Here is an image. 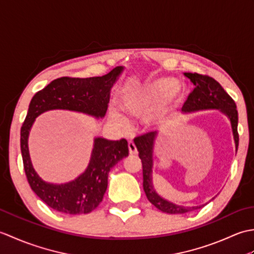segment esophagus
<instances>
[{
	"instance_id": "34e87169",
	"label": "esophagus",
	"mask_w": 254,
	"mask_h": 254,
	"mask_svg": "<svg viewBox=\"0 0 254 254\" xmlns=\"http://www.w3.org/2000/svg\"><path fill=\"white\" fill-rule=\"evenodd\" d=\"M127 146H128V153H130V155H136V154H137L136 145H135V143H134L133 141L128 142Z\"/></svg>"
}]
</instances>
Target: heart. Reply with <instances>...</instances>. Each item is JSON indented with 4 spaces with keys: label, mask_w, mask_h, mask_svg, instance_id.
I'll list each match as a JSON object with an SVG mask.
<instances>
[{
    "label": "heart",
    "mask_w": 254,
    "mask_h": 254,
    "mask_svg": "<svg viewBox=\"0 0 254 254\" xmlns=\"http://www.w3.org/2000/svg\"><path fill=\"white\" fill-rule=\"evenodd\" d=\"M179 89V83L174 78H158L135 88L124 91L122 107L128 115L144 118L149 128L164 127L170 118V98ZM115 118L122 124L127 119L120 113Z\"/></svg>",
    "instance_id": "1"
}]
</instances>
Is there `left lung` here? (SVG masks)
<instances>
[{
	"label": "left lung",
	"instance_id": "8db88e82",
	"mask_svg": "<svg viewBox=\"0 0 254 254\" xmlns=\"http://www.w3.org/2000/svg\"><path fill=\"white\" fill-rule=\"evenodd\" d=\"M195 86L192 93L188 96V99L183 105L187 112H195L199 110L218 109L228 117L233 128L236 149H238L239 134H238V111L234 99L226 93L217 80L208 75L197 73H185ZM156 133L148 132L144 135L137 136L134 139L138 150V156L142 160L143 166V189L148 201L159 210L168 214H185L191 210L201 208V206H181L171 203L158 195L153 186V154L155 145ZM204 206V205H203Z\"/></svg>",
	"mask_w": 254,
	"mask_h": 254
}]
</instances>
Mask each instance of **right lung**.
<instances>
[{"instance_id":"obj_1","label":"right lung","mask_w":254,"mask_h":254,"mask_svg":"<svg viewBox=\"0 0 254 254\" xmlns=\"http://www.w3.org/2000/svg\"><path fill=\"white\" fill-rule=\"evenodd\" d=\"M122 71L123 66H117L104 76L57 78L32 97L20 128L24 169L31 190L58 212L69 215L88 214L98 206L107 190L110 169L128 155L127 142L124 138L120 141L95 138L87 169L71 182L53 185L42 180L32 167L28 149L32 123L41 113L53 109L83 112L96 118L105 117L110 90Z\"/></svg>"}]
</instances>
